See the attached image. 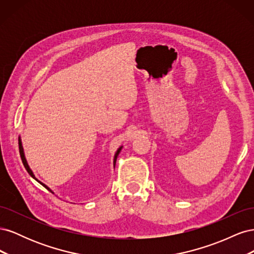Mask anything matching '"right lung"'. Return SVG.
<instances>
[{"instance_id": "add662e5", "label": "right lung", "mask_w": 254, "mask_h": 254, "mask_svg": "<svg viewBox=\"0 0 254 254\" xmlns=\"http://www.w3.org/2000/svg\"><path fill=\"white\" fill-rule=\"evenodd\" d=\"M123 148V146H121V147L117 150V152H115V156H114V160H113V165H114V167H115V163H117V159H118V156H119V153L121 152V149ZM19 150H20V156H21V159H22V162H23V165H24V167H25V170L27 171V173L33 177V178L35 179V180H37L36 179V177H35V175H34V173L32 172V170H30L29 168V166H28V164H27V161H26V159H25V156H24V150H23V146H22V142H21V139H20V136H19ZM38 182H39L40 184H42V186L45 188V189H48L51 193H53L52 191V190L50 189V188H48L47 186H45V184H43L42 182H40L39 180H37Z\"/></svg>"}]
</instances>
